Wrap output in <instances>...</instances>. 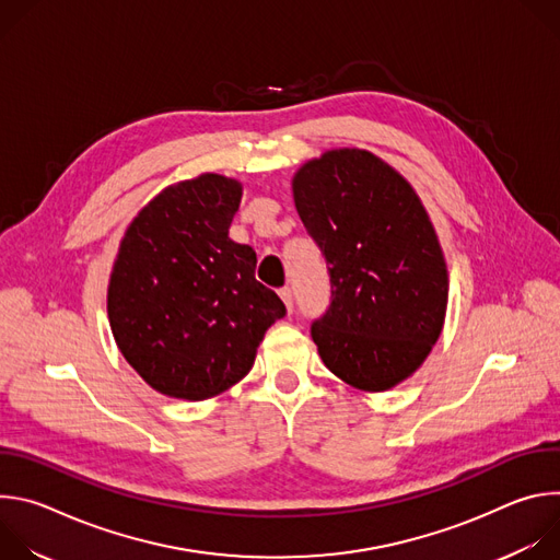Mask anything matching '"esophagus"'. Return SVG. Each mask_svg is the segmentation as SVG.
<instances>
[{"instance_id": "obj_1", "label": "esophagus", "mask_w": 560, "mask_h": 560, "mask_svg": "<svg viewBox=\"0 0 560 560\" xmlns=\"http://www.w3.org/2000/svg\"><path fill=\"white\" fill-rule=\"evenodd\" d=\"M279 296L283 299V303H285L288 312H292V307H294V301H292V290H290V288H281V290H279Z\"/></svg>"}]
</instances>
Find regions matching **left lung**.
Listing matches in <instances>:
<instances>
[{"mask_svg":"<svg viewBox=\"0 0 560 560\" xmlns=\"http://www.w3.org/2000/svg\"><path fill=\"white\" fill-rule=\"evenodd\" d=\"M292 195L332 285L330 307L312 324L318 357L357 389L383 392L406 381L443 330L450 285L419 195L359 148L310 159Z\"/></svg>","mask_w":560,"mask_h":560,"instance_id":"obj_1","label":"left lung"}]
</instances>
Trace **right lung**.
Masks as SVG:
<instances>
[{
    "mask_svg": "<svg viewBox=\"0 0 560 560\" xmlns=\"http://www.w3.org/2000/svg\"><path fill=\"white\" fill-rule=\"evenodd\" d=\"M242 184L206 173L164 188L128 225L108 283L117 348L156 392L203 401L242 381L283 301L228 236Z\"/></svg>",
    "mask_w": 560,
    "mask_h": 560,
    "instance_id": "right-lung-1",
    "label": "right lung"
}]
</instances>
